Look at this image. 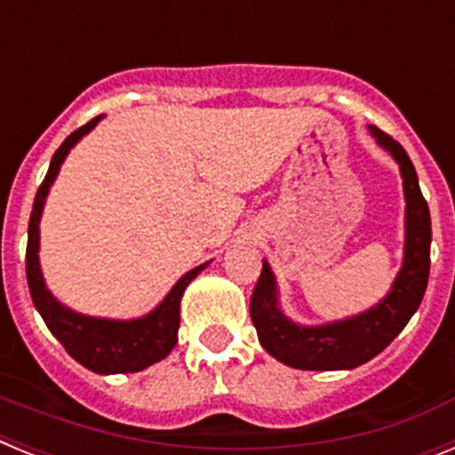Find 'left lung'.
<instances>
[{
  "label": "left lung",
  "mask_w": 455,
  "mask_h": 455,
  "mask_svg": "<svg viewBox=\"0 0 455 455\" xmlns=\"http://www.w3.org/2000/svg\"><path fill=\"white\" fill-rule=\"evenodd\" d=\"M383 150L399 164L405 196L403 264L387 296L360 315L321 325H303L289 319L280 307V289L267 259L251 299V319L264 351L293 369L337 371L355 369L392 344L424 299L431 271V212L421 196L417 171L408 152L385 132L369 124Z\"/></svg>",
  "instance_id": "8db88e82"
}]
</instances>
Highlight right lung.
Listing matches in <instances>:
<instances>
[{"mask_svg":"<svg viewBox=\"0 0 455 455\" xmlns=\"http://www.w3.org/2000/svg\"><path fill=\"white\" fill-rule=\"evenodd\" d=\"M102 118L104 116H98L84 127H79L77 132H72L52 156L50 171H47L45 180L36 193L34 209H31L29 239H27V283H29L31 300H34L36 309L40 312L52 335L61 341L68 355L75 357L82 367L108 376V373L143 371L150 364L164 360L175 348L180 328V303H182L184 289L203 268H207L209 262L184 273L175 283V287L166 293V299L152 312L139 316V319L88 316L82 312H75L61 300L54 299V293L47 289L45 277L40 271V216H43L47 193H50L59 171H61L68 152L77 146L88 132L95 130V124Z\"/></svg>","mask_w":455,"mask_h":455,"instance_id":"add662e5","label":"right lung"}]
</instances>
